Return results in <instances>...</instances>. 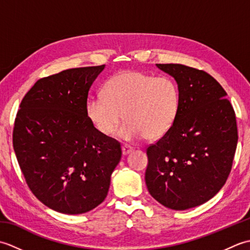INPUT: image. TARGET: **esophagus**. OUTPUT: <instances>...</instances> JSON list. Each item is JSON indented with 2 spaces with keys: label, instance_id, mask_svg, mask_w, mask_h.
Wrapping results in <instances>:
<instances>
[{
  "label": "esophagus",
  "instance_id": "1",
  "mask_svg": "<svg viewBox=\"0 0 250 250\" xmlns=\"http://www.w3.org/2000/svg\"><path fill=\"white\" fill-rule=\"evenodd\" d=\"M132 150H133V148H132L131 146L129 145H124L122 146V155L124 156H126L128 153H130Z\"/></svg>",
  "mask_w": 250,
  "mask_h": 250
}]
</instances>
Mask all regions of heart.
I'll return each instance as SVG.
<instances>
[{"mask_svg":"<svg viewBox=\"0 0 250 250\" xmlns=\"http://www.w3.org/2000/svg\"><path fill=\"white\" fill-rule=\"evenodd\" d=\"M180 106L177 83L171 77H155L143 72H124L111 77L105 95L87 103L89 121L101 134L115 133L122 117L119 136L126 141L158 140L172 129Z\"/></svg>","mask_w":250,"mask_h":250,"instance_id":"heart-1","label":"heart"}]
</instances>
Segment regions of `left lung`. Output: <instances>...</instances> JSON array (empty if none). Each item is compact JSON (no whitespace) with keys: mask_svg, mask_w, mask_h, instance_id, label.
<instances>
[{"mask_svg":"<svg viewBox=\"0 0 250 250\" xmlns=\"http://www.w3.org/2000/svg\"><path fill=\"white\" fill-rule=\"evenodd\" d=\"M177 83L180 106L172 129L148 146L147 189L167 208L185 210L224 187L237 145L235 113L209 74L183 64H157Z\"/></svg>","mask_w":250,"mask_h":250,"instance_id":"obj_1","label":"left lung"}]
</instances>
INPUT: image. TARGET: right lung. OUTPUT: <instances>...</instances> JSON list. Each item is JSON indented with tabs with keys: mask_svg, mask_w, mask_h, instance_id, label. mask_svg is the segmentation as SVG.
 Listing matches in <instances>:
<instances>
[{
	"mask_svg": "<svg viewBox=\"0 0 250 250\" xmlns=\"http://www.w3.org/2000/svg\"><path fill=\"white\" fill-rule=\"evenodd\" d=\"M105 65L70 68L41 78L21 101L13 146L37 199L62 214H83L107 195L121 159L116 140L89 121V90Z\"/></svg>",
	"mask_w": 250,
	"mask_h": 250,
	"instance_id": "obj_1",
	"label": "right lung"
}]
</instances>
